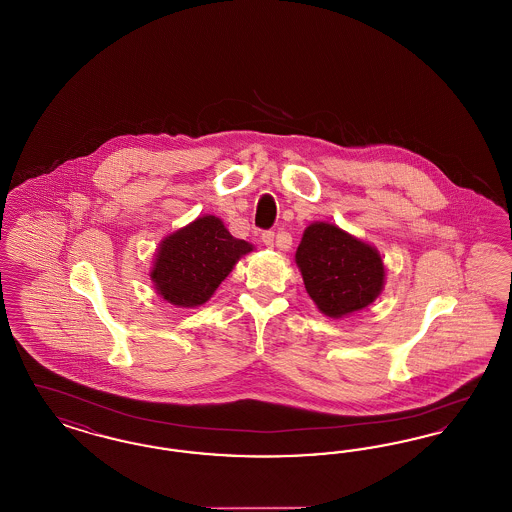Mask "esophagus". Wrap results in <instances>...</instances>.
I'll list each match as a JSON object with an SVG mask.
<instances>
[{"label": "esophagus", "mask_w": 512, "mask_h": 512, "mask_svg": "<svg viewBox=\"0 0 512 512\" xmlns=\"http://www.w3.org/2000/svg\"><path fill=\"white\" fill-rule=\"evenodd\" d=\"M261 240H263V244H265L266 247H274V232H263V236H261ZM284 247L286 249V246H280Z\"/></svg>", "instance_id": "obj_1"}]
</instances>
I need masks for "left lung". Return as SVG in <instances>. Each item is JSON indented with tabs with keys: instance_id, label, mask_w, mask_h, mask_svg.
I'll list each match as a JSON object with an SVG mask.
<instances>
[{
	"instance_id": "left-lung-1",
	"label": "left lung",
	"mask_w": 512,
	"mask_h": 512,
	"mask_svg": "<svg viewBox=\"0 0 512 512\" xmlns=\"http://www.w3.org/2000/svg\"><path fill=\"white\" fill-rule=\"evenodd\" d=\"M295 263L310 299L333 320L368 308L385 287L387 272L377 247L326 221L305 228Z\"/></svg>"
}]
</instances>
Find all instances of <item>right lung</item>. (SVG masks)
Returning a JSON list of instances; mask_svg holds the SVG:
<instances>
[{
	"label": "right lung",
	"instance_id": "1",
	"mask_svg": "<svg viewBox=\"0 0 512 512\" xmlns=\"http://www.w3.org/2000/svg\"><path fill=\"white\" fill-rule=\"evenodd\" d=\"M251 251L253 246L234 238L219 217L204 215L160 242L150 280L167 303L179 308L202 307Z\"/></svg>",
	"mask_w": 512,
	"mask_h": 512
}]
</instances>
